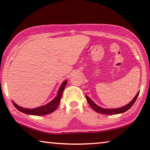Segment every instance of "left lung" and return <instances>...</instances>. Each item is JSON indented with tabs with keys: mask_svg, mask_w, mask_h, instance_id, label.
Masks as SVG:
<instances>
[{
	"mask_svg": "<svg viewBox=\"0 0 150 150\" xmlns=\"http://www.w3.org/2000/svg\"><path fill=\"white\" fill-rule=\"evenodd\" d=\"M139 92H138V93L137 94V95L133 98V100H132L131 102L129 103V104L126 105V106L122 107H121V108H118V109H103V108H101V107L97 106L95 103H94L93 101H92L88 96H86V99H87V101L88 102V103H89L90 107H92V109H94V111H96L97 113H102V114H105V115H115V114H118V113H124L127 110H128V109H129L130 107L133 105L134 102H135L136 99L137 98V97L139 96Z\"/></svg>",
	"mask_w": 150,
	"mask_h": 150,
	"instance_id": "left-lung-1",
	"label": "left lung"
}]
</instances>
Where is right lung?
Listing matches in <instances>:
<instances>
[{"label": "right lung", "instance_id": "right-lung-1", "mask_svg": "<svg viewBox=\"0 0 150 150\" xmlns=\"http://www.w3.org/2000/svg\"><path fill=\"white\" fill-rule=\"evenodd\" d=\"M67 83V81H64L61 85L60 89L58 90V93L57 94L56 98L54 100H52L51 102L47 103V105H43V106L37 107V108L34 109H25L23 107H21L18 105H17L15 103H13L14 106L16 108L21 112L26 113V114H30L33 115H43L50 114L56 110L57 107H58L59 103H60L61 97L62 95V92L64 91V89Z\"/></svg>", "mask_w": 150, "mask_h": 150}]
</instances>
